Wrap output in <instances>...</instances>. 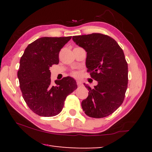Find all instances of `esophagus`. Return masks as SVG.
I'll return each instance as SVG.
<instances>
[{"label":"esophagus","mask_w":152,"mask_h":152,"mask_svg":"<svg viewBox=\"0 0 152 152\" xmlns=\"http://www.w3.org/2000/svg\"><path fill=\"white\" fill-rule=\"evenodd\" d=\"M77 84L78 86H82V83L80 82V81H77Z\"/></svg>","instance_id":"esophagus-1"}]
</instances>
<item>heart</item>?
Returning <instances> with one entry per match:
<instances>
[{"label": "heart", "instance_id": "heart-1", "mask_svg": "<svg viewBox=\"0 0 152 152\" xmlns=\"http://www.w3.org/2000/svg\"><path fill=\"white\" fill-rule=\"evenodd\" d=\"M72 75H73L74 76H75V77H77L78 75H79V74L77 73V72H73V73H72Z\"/></svg>", "mask_w": 152, "mask_h": 152}]
</instances>
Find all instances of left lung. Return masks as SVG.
<instances>
[{
	"label": "left lung",
	"instance_id": "obj_1",
	"mask_svg": "<svg viewBox=\"0 0 152 152\" xmlns=\"http://www.w3.org/2000/svg\"><path fill=\"white\" fill-rule=\"evenodd\" d=\"M86 54L87 72L97 84L93 88L84 84L88 96L82 102L83 111L91 118H104L123 102L128 84V65L124 52L107 35L93 33L72 37Z\"/></svg>",
	"mask_w": 152,
	"mask_h": 152
}]
</instances>
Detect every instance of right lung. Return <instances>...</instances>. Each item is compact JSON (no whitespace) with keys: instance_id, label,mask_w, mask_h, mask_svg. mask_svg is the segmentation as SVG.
Instances as JSON below:
<instances>
[{"instance_id":"right-lung-1","label":"right lung","mask_w":152,"mask_h":152,"mask_svg":"<svg viewBox=\"0 0 152 152\" xmlns=\"http://www.w3.org/2000/svg\"><path fill=\"white\" fill-rule=\"evenodd\" d=\"M71 37H41L31 43L20 59L18 78L27 105L37 115H57L66 97L77 88L75 80L66 77L51 84L49 68L59 64V53Z\"/></svg>"}]
</instances>
